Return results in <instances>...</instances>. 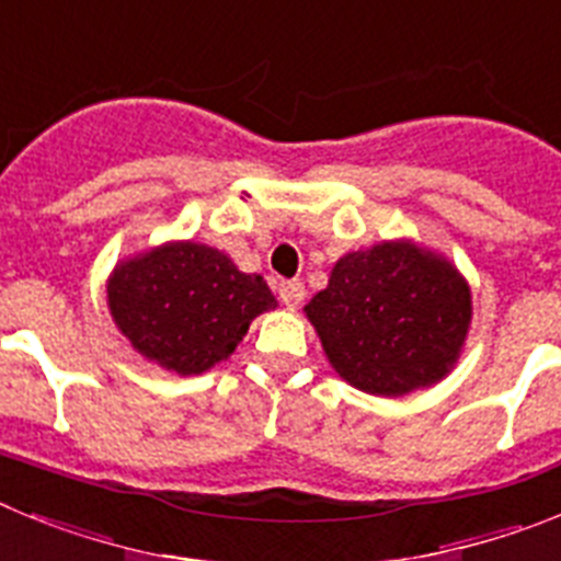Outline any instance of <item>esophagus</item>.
<instances>
[{
  "instance_id": "esophagus-1",
  "label": "esophagus",
  "mask_w": 561,
  "mask_h": 561,
  "mask_svg": "<svg viewBox=\"0 0 561 561\" xmlns=\"http://www.w3.org/2000/svg\"><path fill=\"white\" fill-rule=\"evenodd\" d=\"M277 295H280V304L295 309V306L304 304L306 297V286L300 280H284V284L277 286Z\"/></svg>"
}]
</instances>
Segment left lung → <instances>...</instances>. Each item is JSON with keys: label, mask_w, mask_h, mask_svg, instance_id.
I'll return each mask as SVG.
<instances>
[{"label": "left lung", "mask_w": 561, "mask_h": 561, "mask_svg": "<svg viewBox=\"0 0 561 561\" xmlns=\"http://www.w3.org/2000/svg\"><path fill=\"white\" fill-rule=\"evenodd\" d=\"M304 311L342 379L396 399L455 368L472 323V291L438 252L381 241L342 255Z\"/></svg>", "instance_id": "left-lung-1"}]
</instances>
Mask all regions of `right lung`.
<instances>
[{"label":"right lung","mask_w":561,"mask_h":561,"mask_svg":"<svg viewBox=\"0 0 561 561\" xmlns=\"http://www.w3.org/2000/svg\"><path fill=\"white\" fill-rule=\"evenodd\" d=\"M106 295L131 348L180 376L227 359L252 320L277 306L264 277L196 241H168L126 257L108 275Z\"/></svg>","instance_id":"obj_1"}]
</instances>
